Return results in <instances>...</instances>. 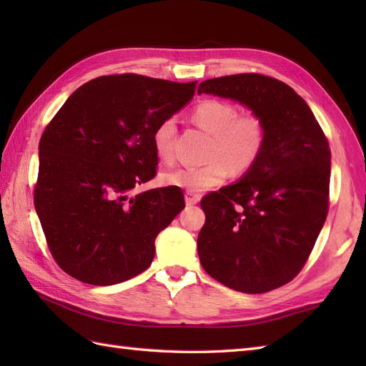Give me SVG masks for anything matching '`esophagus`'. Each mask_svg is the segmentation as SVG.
Instances as JSON below:
<instances>
[{
    "label": "esophagus",
    "instance_id": "obj_1",
    "mask_svg": "<svg viewBox=\"0 0 366 366\" xmlns=\"http://www.w3.org/2000/svg\"><path fill=\"white\" fill-rule=\"evenodd\" d=\"M199 199H201V195H198V193H195V192H185V203H187L189 206H193V204H197V203H199Z\"/></svg>",
    "mask_w": 366,
    "mask_h": 366
}]
</instances>
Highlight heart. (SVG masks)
<instances>
[{
    "instance_id": "b5f03b06",
    "label": "heart",
    "mask_w": 366,
    "mask_h": 366,
    "mask_svg": "<svg viewBox=\"0 0 366 366\" xmlns=\"http://www.w3.org/2000/svg\"><path fill=\"white\" fill-rule=\"evenodd\" d=\"M192 119L212 135L207 163L179 167L162 174V182L189 192H204L227 181L229 173L240 176L250 169L266 144V122L254 112L239 113L228 100L206 99L192 112ZM176 121L162 119L152 132V144L163 162L174 160Z\"/></svg>"
}]
</instances>
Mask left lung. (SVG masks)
Returning a JSON list of instances; mask_svg holds the SVG:
<instances>
[{
	"mask_svg": "<svg viewBox=\"0 0 366 366\" xmlns=\"http://www.w3.org/2000/svg\"><path fill=\"white\" fill-rule=\"evenodd\" d=\"M203 92L261 114L267 135L259 159L239 182L201 199V266L239 292L277 290L305 266L327 217L329 142L305 100L272 76H220L201 83Z\"/></svg>",
	"mask_w": 366,
	"mask_h": 366,
	"instance_id": "8db88e82",
	"label": "left lung"
}]
</instances>
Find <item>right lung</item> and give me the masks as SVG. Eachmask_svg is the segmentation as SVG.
<instances>
[{"mask_svg":"<svg viewBox=\"0 0 366 366\" xmlns=\"http://www.w3.org/2000/svg\"><path fill=\"white\" fill-rule=\"evenodd\" d=\"M198 81L137 74L84 83L39 143L34 206L58 266L83 283H122L151 266L154 240L185 207L179 187L130 197L157 171L152 132Z\"/></svg>","mask_w":366,"mask_h":366,"instance_id":"add662e5","label":"right lung"}]
</instances>
